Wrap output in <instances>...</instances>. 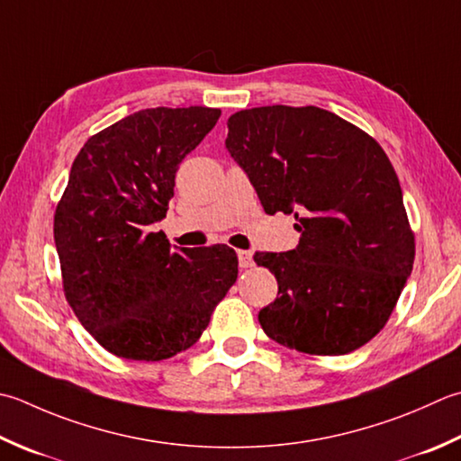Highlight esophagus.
Wrapping results in <instances>:
<instances>
[{"instance_id": "obj_1", "label": "esophagus", "mask_w": 461, "mask_h": 461, "mask_svg": "<svg viewBox=\"0 0 461 461\" xmlns=\"http://www.w3.org/2000/svg\"><path fill=\"white\" fill-rule=\"evenodd\" d=\"M238 261H240V267H251L254 266V256H251V251H238Z\"/></svg>"}]
</instances>
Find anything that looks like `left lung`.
<instances>
[{"label": "left lung", "instance_id": "8db88e82", "mask_svg": "<svg viewBox=\"0 0 461 461\" xmlns=\"http://www.w3.org/2000/svg\"><path fill=\"white\" fill-rule=\"evenodd\" d=\"M225 149L266 213L295 218L300 246L256 254L277 279L259 312L269 338L303 354L344 356L367 344L411 274L413 233L398 176L380 143L321 107L233 113Z\"/></svg>", "mask_w": 461, "mask_h": 461}]
</instances>
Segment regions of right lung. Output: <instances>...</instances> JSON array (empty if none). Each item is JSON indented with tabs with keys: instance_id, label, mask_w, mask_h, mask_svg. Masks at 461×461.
I'll use <instances>...</instances> for the list:
<instances>
[{
	"instance_id": "add662e5",
	"label": "right lung",
	"mask_w": 461,
	"mask_h": 461,
	"mask_svg": "<svg viewBox=\"0 0 461 461\" xmlns=\"http://www.w3.org/2000/svg\"><path fill=\"white\" fill-rule=\"evenodd\" d=\"M212 107H151L86 141L56 210L63 292L99 346L159 362L192 348L238 279L231 248L171 249L176 171L218 123Z\"/></svg>"
}]
</instances>
